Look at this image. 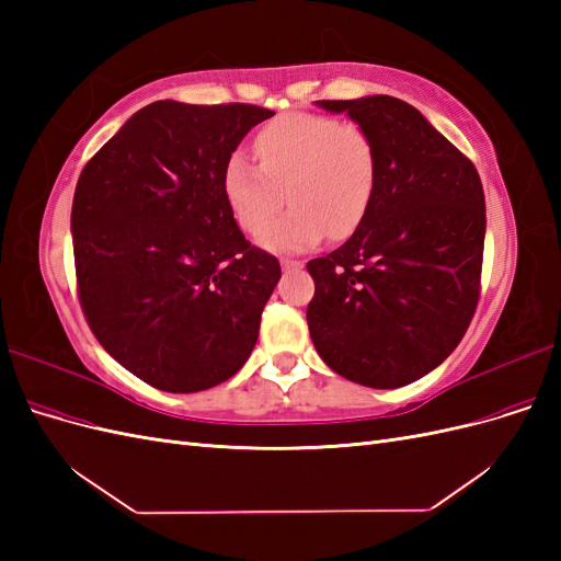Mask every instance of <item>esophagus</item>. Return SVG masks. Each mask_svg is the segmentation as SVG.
Returning <instances> with one entry per match:
<instances>
[{"mask_svg": "<svg viewBox=\"0 0 561 561\" xmlns=\"http://www.w3.org/2000/svg\"><path fill=\"white\" fill-rule=\"evenodd\" d=\"M280 266H283V271H297V268H301L304 264L297 262V260H280Z\"/></svg>", "mask_w": 561, "mask_h": 561, "instance_id": "obj_1", "label": "esophagus"}]
</instances>
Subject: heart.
Segmentation results:
<instances>
[{"label":"heart","instance_id":"heart-1","mask_svg":"<svg viewBox=\"0 0 561 561\" xmlns=\"http://www.w3.org/2000/svg\"><path fill=\"white\" fill-rule=\"evenodd\" d=\"M260 164L233 154L225 168V198L241 229L257 233L282 207L294 208L260 233L278 252L316 248L328 233L346 239L365 219L379 178L377 142L355 122L320 114H285L254 138Z\"/></svg>","mask_w":561,"mask_h":561}]
</instances>
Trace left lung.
<instances>
[{
  "instance_id": "obj_1",
  "label": "left lung",
  "mask_w": 561,
  "mask_h": 561,
  "mask_svg": "<svg viewBox=\"0 0 561 561\" xmlns=\"http://www.w3.org/2000/svg\"><path fill=\"white\" fill-rule=\"evenodd\" d=\"M377 142L371 206L351 239L307 264L318 355L369 388L428 375L461 342L480 299L484 190L474 165L404 100H318Z\"/></svg>"
}]
</instances>
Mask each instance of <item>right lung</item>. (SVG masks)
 <instances>
[{"instance_id": "add662e5", "label": "right lung", "mask_w": 561, "mask_h": 561, "mask_svg": "<svg viewBox=\"0 0 561 561\" xmlns=\"http://www.w3.org/2000/svg\"><path fill=\"white\" fill-rule=\"evenodd\" d=\"M271 116L159 100L79 175L72 243L83 316L118 365L159 390L222 383L257 344L280 264L236 225L225 168Z\"/></svg>"}]
</instances>
